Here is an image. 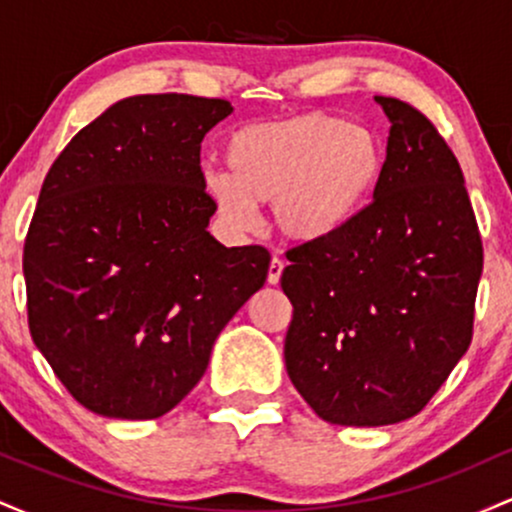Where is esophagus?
<instances>
[{
  "label": "esophagus",
  "instance_id": "obj_1",
  "mask_svg": "<svg viewBox=\"0 0 512 512\" xmlns=\"http://www.w3.org/2000/svg\"><path fill=\"white\" fill-rule=\"evenodd\" d=\"M281 274H284V262L279 260V257H274L272 262H269V272H267V281L272 286H276L281 281Z\"/></svg>",
  "mask_w": 512,
  "mask_h": 512
}]
</instances>
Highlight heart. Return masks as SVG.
Segmentation results:
<instances>
[{"label":"heart","mask_w":512,"mask_h":512,"mask_svg":"<svg viewBox=\"0 0 512 512\" xmlns=\"http://www.w3.org/2000/svg\"><path fill=\"white\" fill-rule=\"evenodd\" d=\"M226 170L204 175V192L233 231L272 204L274 228L296 245L342 236L383 185L390 151L375 129L310 110L236 129L223 146Z\"/></svg>","instance_id":"1"}]
</instances>
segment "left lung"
<instances>
[{
	"instance_id": "left-lung-1",
	"label": "left lung",
	"mask_w": 512,
	"mask_h": 512,
	"mask_svg": "<svg viewBox=\"0 0 512 512\" xmlns=\"http://www.w3.org/2000/svg\"><path fill=\"white\" fill-rule=\"evenodd\" d=\"M390 120V163L349 231L289 252L284 342L293 387L320 419H411L472 342L484 267L457 158L409 103L375 96Z\"/></svg>"
}]
</instances>
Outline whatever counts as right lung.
Instances as JSON below:
<instances>
[{
  "label": "right lung",
  "mask_w": 512,
  "mask_h": 512,
  "mask_svg": "<svg viewBox=\"0 0 512 512\" xmlns=\"http://www.w3.org/2000/svg\"><path fill=\"white\" fill-rule=\"evenodd\" d=\"M221 98L129 96L86 125L40 190L23 279L28 327L62 385L108 419H158L202 380L269 252L226 248L199 168Z\"/></svg>",
  "instance_id": "right-lung-1"
}]
</instances>
